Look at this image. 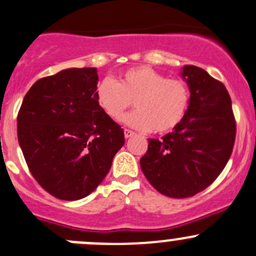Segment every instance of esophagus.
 I'll return each instance as SVG.
<instances>
[{
    "label": "esophagus",
    "mask_w": 256,
    "mask_h": 256,
    "mask_svg": "<svg viewBox=\"0 0 256 256\" xmlns=\"http://www.w3.org/2000/svg\"><path fill=\"white\" fill-rule=\"evenodd\" d=\"M124 134H125L126 138H132V136H135V132L131 130H128V128H125V130H124Z\"/></svg>",
    "instance_id": "34e87169"
}]
</instances>
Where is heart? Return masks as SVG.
<instances>
[{
	"label": "heart",
	"mask_w": 256,
	"mask_h": 256,
	"mask_svg": "<svg viewBox=\"0 0 256 256\" xmlns=\"http://www.w3.org/2000/svg\"><path fill=\"white\" fill-rule=\"evenodd\" d=\"M96 100L114 121H121L128 108L125 122L138 130L165 134L174 130L185 118L190 104V88L178 78H168L164 74L138 66L124 71L118 81L104 78L96 88Z\"/></svg>",
	"instance_id": "heart-1"
}]
</instances>
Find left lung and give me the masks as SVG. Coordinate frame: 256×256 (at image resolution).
I'll return each instance as SVG.
<instances>
[{
    "label": "left lung",
    "instance_id": "8db88e82",
    "mask_svg": "<svg viewBox=\"0 0 256 256\" xmlns=\"http://www.w3.org/2000/svg\"><path fill=\"white\" fill-rule=\"evenodd\" d=\"M190 88L185 118L172 132L148 138L140 166L148 182L174 199L194 196L212 185L232 152L236 124L226 88L202 68H182Z\"/></svg>",
    "mask_w": 256,
    "mask_h": 256
}]
</instances>
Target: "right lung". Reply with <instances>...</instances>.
<instances>
[{"mask_svg":"<svg viewBox=\"0 0 256 256\" xmlns=\"http://www.w3.org/2000/svg\"><path fill=\"white\" fill-rule=\"evenodd\" d=\"M98 70L68 68L40 78L22 101L17 138L37 182L52 196L80 200L101 184L124 130L96 100Z\"/></svg>","mask_w":256,"mask_h":256,"instance_id":"1","label":"right lung"}]
</instances>
